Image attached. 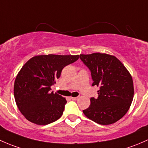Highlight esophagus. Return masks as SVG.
<instances>
[{
  "label": "esophagus",
  "mask_w": 148,
  "mask_h": 148,
  "mask_svg": "<svg viewBox=\"0 0 148 148\" xmlns=\"http://www.w3.org/2000/svg\"><path fill=\"white\" fill-rule=\"evenodd\" d=\"M71 100H77V99H78V97H71Z\"/></svg>",
  "instance_id": "obj_1"
}]
</instances>
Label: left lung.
I'll list each match as a JSON object with an SVG mask.
<instances>
[{
    "label": "left lung",
    "mask_w": 148,
    "mask_h": 148,
    "mask_svg": "<svg viewBox=\"0 0 148 148\" xmlns=\"http://www.w3.org/2000/svg\"><path fill=\"white\" fill-rule=\"evenodd\" d=\"M90 71L92 85L99 87L98 97H91L90 107L83 110L98 124L110 125L121 119L130 108L134 95L132 76L116 57L106 53L80 54Z\"/></svg>",
    "instance_id": "1"
}]
</instances>
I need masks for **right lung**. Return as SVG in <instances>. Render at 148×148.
Wrapping results in <instances>:
<instances>
[{
  "label": "right lung",
  "instance_id": "1",
  "mask_svg": "<svg viewBox=\"0 0 148 148\" xmlns=\"http://www.w3.org/2000/svg\"><path fill=\"white\" fill-rule=\"evenodd\" d=\"M78 58V55H41L30 58L22 67L15 80L14 97L18 109L27 120L45 125L62 116L67 101L51 92V87L60 77L64 67Z\"/></svg>",
  "mask_w": 148,
  "mask_h": 148
}]
</instances>
